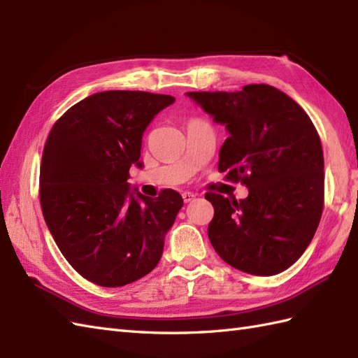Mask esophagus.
Instances as JSON below:
<instances>
[{"label": "esophagus", "mask_w": 358, "mask_h": 358, "mask_svg": "<svg viewBox=\"0 0 358 358\" xmlns=\"http://www.w3.org/2000/svg\"><path fill=\"white\" fill-rule=\"evenodd\" d=\"M181 196H183L185 203H191L195 199V194H192V192H183V194H181Z\"/></svg>", "instance_id": "34e87169"}]
</instances>
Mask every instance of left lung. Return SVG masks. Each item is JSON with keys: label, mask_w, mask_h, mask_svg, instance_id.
<instances>
[{"label": "left lung", "mask_w": 358, "mask_h": 358, "mask_svg": "<svg viewBox=\"0 0 358 358\" xmlns=\"http://www.w3.org/2000/svg\"><path fill=\"white\" fill-rule=\"evenodd\" d=\"M187 96L226 126L218 171L249 189L240 201L204 195L214 206L212 246L243 272H283L309 246L323 212L324 162L315 126L291 96L268 85Z\"/></svg>", "instance_id": "8db88e82"}]
</instances>
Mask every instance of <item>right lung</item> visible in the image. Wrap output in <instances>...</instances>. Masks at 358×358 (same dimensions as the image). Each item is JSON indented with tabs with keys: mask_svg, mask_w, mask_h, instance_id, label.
Returning <instances> with one entry per match:
<instances>
[{
	"mask_svg": "<svg viewBox=\"0 0 358 358\" xmlns=\"http://www.w3.org/2000/svg\"><path fill=\"white\" fill-rule=\"evenodd\" d=\"M173 101L141 90L98 92L66 110L45 140V224L72 268L98 286H124L154 269L183 206L172 189L150 199L127 183L131 166L141 164L143 132Z\"/></svg>",
	"mask_w": 358,
	"mask_h": 358,
	"instance_id": "add662e5",
	"label": "right lung"
}]
</instances>
